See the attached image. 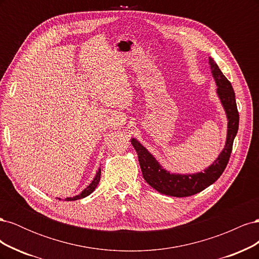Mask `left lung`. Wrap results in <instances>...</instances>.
<instances>
[{
    "label": "left lung",
    "instance_id": "left-lung-1",
    "mask_svg": "<svg viewBox=\"0 0 259 259\" xmlns=\"http://www.w3.org/2000/svg\"><path fill=\"white\" fill-rule=\"evenodd\" d=\"M208 59L210 71L217 85V95L222 101L227 119H228L226 145L214 163L204 169V171H200L197 174H173L164 169L160 165V163L154 159V156L135 138L131 140L132 145L134 146L137 152L139 165L146 182L156 191L170 195V197H190V195L199 193L211 184H214L222 176L227 164L229 162L233 140L238 133L239 112L232 85L221 71L214 59L210 57Z\"/></svg>",
    "mask_w": 259,
    "mask_h": 259
}]
</instances>
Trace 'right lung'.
<instances>
[{
	"instance_id": "right-lung-1",
	"label": "right lung",
	"mask_w": 259,
	"mask_h": 259,
	"mask_svg": "<svg viewBox=\"0 0 259 259\" xmlns=\"http://www.w3.org/2000/svg\"><path fill=\"white\" fill-rule=\"evenodd\" d=\"M100 174H101V170L100 168L98 169V171L96 173V176L94 177L93 182L85 188V189L79 194V195H75V197L73 198H66V201H75V200H80V199H83L85 197H88V195H90L94 190L96 189L97 185L99 184V180H100ZM60 200V199H59Z\"/></svg>"
}]
</instances>
